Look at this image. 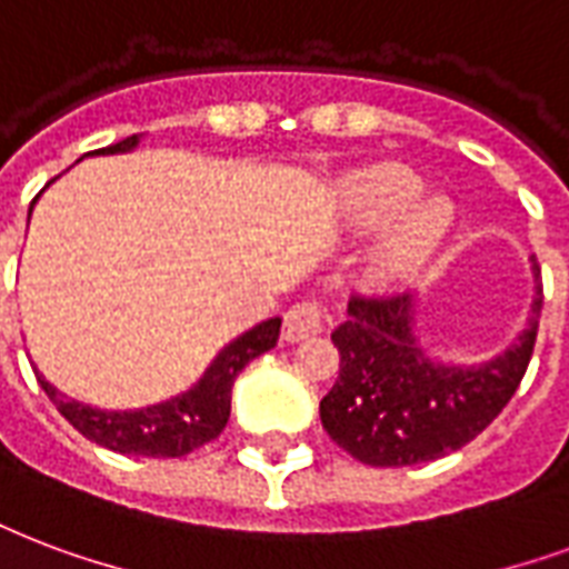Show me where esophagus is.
<instances>
[{
  "mask_svg": "<svg viewBox=\"0 0 569 569\" xmlns=\"http://www.w3.org/2000/svg\"><path fill=\"white\" fill-rule=\"evenodd\" d=\"M325 328L322 319V307L316 301H298L292 303L283 316V337L289 342L307 340V337H313Z\"/></svg>",
  "mask_w": 569,
  "mask_h": 569,
  "instance_id": "obj_1",
  "label": "esophagus"
}]
</instances>
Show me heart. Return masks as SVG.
Listing matches in <instances>:
<instances>
[{
	"mask_svg": "<svg viewBox=\"0 0 569 569\" xmlns=\"http://www.w3.org/2000/svg\"><path fill=\"white\" fill-rule=\"evenodd\" d=\"M420 179L400 163H376L349 181V211L361 229H376L393 220L379 247L381 274H406L427 259L448 236L453 211L445 199L429 197L413 202Z\"/></svg>",
	"mask_w": 569,
	"mask_h": 569,
	"instance_id": "b5f03b06",
	"label": "heart"
}]
</instances>
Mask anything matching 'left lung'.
<instances>
[{"instance_id": "1", "label": "left lung", "mask_w": 569, "mask_h": 569, "mask_svg": "<svg viewBox=\"0 0 569 569\" xmlns=\"http://www.w3.org/2000/svg\"><path fill=\"white\" fill-rule=\"evenodd\" d=\"M531 322L483 367H441L418 349L406 292L349 298V319L331 333L340 376L319 402L322 427L358 462L418 466L477 439L505 411L535 355L543 277L535 259Z\"/></svg>"}]
</instances>
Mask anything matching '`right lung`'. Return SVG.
I'll return each instance as SVG.
<instances>
[{"instance_id": "right-lung-1", "label": "right lung", "mask_w": 569, "mask_h": 569, "mask_svg": "<svg viewBox=\"0 0 569 569\" xmlns=\"http://www.w3.org/2000/svg\"><path fill=\"white\" fill-rule=\"evenodd\" d=\"M133 146H137V133L112 142L107 149H98V154L128 151ZM277 337H280V319L256 325L253 331L241 333L217 355L206 376L188 393L140 411H101L92 406H80L68 400L62 390H56L43 376L38 372L34 376L41 381L43 393L62 411V418L94 445L116 450V453H128V457H184L190 450L214 441L227 429L232 385L238 372L253 358L274 349Z\"/></svg>"}]
</instances>
